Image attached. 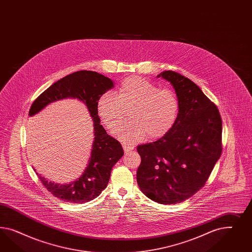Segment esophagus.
<instances>
[{"label": "esophagus", "instance_id": "obj_1", "mask_svg": "<svg viewBox=\"0 0 252 252\" xmlns=\"http://www.w3.org/2000/svg\"><path fill=\"white\" fill-rule=\"evenodd\" d=\"M123 149L125 151V153H128L130 151H132L134 149L133 146L126 145V144H123Z\"/></svg>", "mask_w": 252, "mask_h": 252}]
</instances>
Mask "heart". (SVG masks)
Wrapping results in <instances>:
<instances>
[{"instance_id":"1","label":"heart","mask_w":252,"mask_h":252,"mask_svg":"<svg viewBox=\"0 0 252 252\" xmlns=\"http://www.w3.org/2000/svg\"><path fill=\"white\" fill-rule=\"evenodd\" d=\"M130 109L129 121L123 123L113 132L125 143H136L147 137L155 140L164 137L175 126L180 113L176 92L140 76L123 80L116 94L108 92L97 101L99 119L109 129L122 121Z\"/></svg>"}]
</instances>
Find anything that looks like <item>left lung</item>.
<instances>
[{"mask_svg":"<svg viewBox=\"0 0 252 252\" xmlns=\"http://www.w3.org/2000/svg\"><path fill=\"white\" fill-rule=\"evenodd\" d=\"M162 76L180 100L175 126L157 141L137 146V185L160 204H176L201 189L221 153L219 110L189 78L174 71Z\"/></svg>","mask_w":252,"mask_h":252,"instance_id":"1","label":"left lung"}]
</instances>
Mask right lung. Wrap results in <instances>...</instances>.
<instances>
[{
	"instance_id": "add662e5",
	"label": "right lung",
	"mask_w": 252,
	"mask_h": 252,
	"mask_svg": "<svg viewBox=\"0 0 252 252\" xmlns=\"http://www.w3.org/2000/svg\"><path fill=\"white\" fill-rule=\"evenodd\" d=\"M113 88L114 82L109 77L97 72L81 70L55 82L31 105L30 116L36 115L55 100L76 98L84 102L93 120L94 142L91 158L82 176L73 183L60 185L49 182L36 172L48 191L63 201L84 203L97 198L108 185L112 168L124 155L122 145L107 134L97 113V101L100 95Z\"/></svg>"
}]
</instances>
